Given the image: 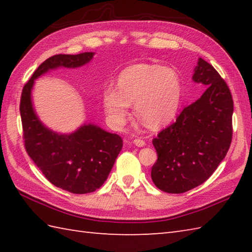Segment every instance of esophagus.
I'll return each instance as SVG.
<instances>
[{"label": "esophagus", "instance_id": "esophagus-1", "mask_svg": "<svg viewBox=\"0 0 252 252\" xmlns=\"http://www.w3.org/2000/svg\"><path fill=\"white\" fill-rule=\"evenodd\" d=\"M133 143H134V145L137 147H143L145 145V141L141 140V138H135V140H133Z\"/></svg>", "mask_w": 252, "mask_h": 252}]
</instances>
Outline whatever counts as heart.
Segmentation results:
<instances>
[{
	"label": "heart",
	"instance_id": "obj_1",
	"mask_svg": "<svg viewBox=\"0 0 252 252\" xmlns=\"http://www.w3.org/2000/svg\"><path fill=\"white\" fill-rule=\"evenodd\" d=\"M117 87L103 91V105L109 120L122 126L134 103L136 116L152 129L173 120L182 100V81L173 68L154 63H138L125 69Z\"/></svg>",
	"mask_w": 252,
	"mask_h": 252
}]
</instances>
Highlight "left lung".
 <instances>
[{
    "mask_svg": "<svg viewBox=\"0 0 252 252\" xmlns=\"http://www.w3.org/2000/svg\"><path fill=\"white\" fill-rule=\"evenodd\" d=\"M192 80L205 85L206 91L153 140L158 159L152 180L170 194H182L206 182L232 143L234 103L226 82L202 58Z\"/></svg>",
    "mask_w": 252,
    "mask_h": 252,
    "instance_id": "left-lung-1",
    "label": "left lung"
}]
</instances>
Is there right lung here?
Masks as SVG:
<instances>
[{
	"instance_id": "1",
	"label": "right lung",
	"mask_w": 252,
	"mask_h": 252,
	"mask_svg": "<svg viewBox=\"0 0 252 252\" xmlns=\"http://www.w3.org/2000/svg\"><path fill=\"white\" fill-rule=\"evenodd\" d=\"M93 55L94 53L87 52L47 58L25 84L20 97L27 153L53 185L72 194L92 192L104 184L122 148V138L94 125H84L68 135L49 130L32 107L31 89L34 80L51 69L83 66Z\"/></svg>"
}]
</instances>
